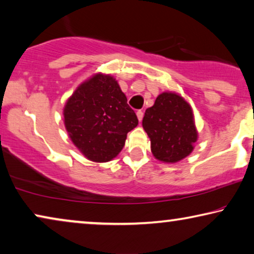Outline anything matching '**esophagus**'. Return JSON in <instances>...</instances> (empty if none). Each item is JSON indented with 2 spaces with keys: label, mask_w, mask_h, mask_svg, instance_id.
Returning a JSON list of instances; mask_svg holds the SVG:
<instances>
[{
  "label": "esophagus",
  "mask_w": 254,
  "mask_h": 254,
  "mask_svg": "<svg viewBox=\"0 0 254 254\" xmlns=\"http://www.w3.org/2000/svg\"><path fill=\"white\" fill-rule=\"evenodd\" d=\"M137 117H138L139 122H141L142 117H144V113H142V110H138V112H137Z\"/></svg>",
  "instance_id": "1"
}]
</instances>
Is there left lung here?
I'll return each mask as SVG.
<instances>
[{
  "instance_id": "8db88e82",
  "label": "left lung",
  "mask_w": 254,
  "mask_h": 254,
  "mask_svg": "<svg viewBox=\"0 0 254 254\" xmlns=\"http://www.w3.org/2000/svg\"><path fill=\"white\" fill-rule=\"evenodd\" d=\"M142 127L151 139L153 155L167 163L187 158L198 138L191 106L173 92L160 94L146 109Z\"/></svg>"
}]
</instances>
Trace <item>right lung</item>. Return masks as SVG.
Segmentation results:
<instances>
[{
    "label": "right lung",
    "mask_w": 254,
    "mask_h": 254,
    "mask_svg": "<svg viewBox=\"0 0 254 254\" xmlns=\"http://www.w3.org/2000/svg\"><path fill=\"white\" fill-rule=\"evenodd\" d=\"M64 124L74 146L94 162L116 158L127 132L138 126L133 109L109 74L96 73L80 84L63 110Z\"/></svg>",
    "instance_id": "add662e5"
}]
</instances>
